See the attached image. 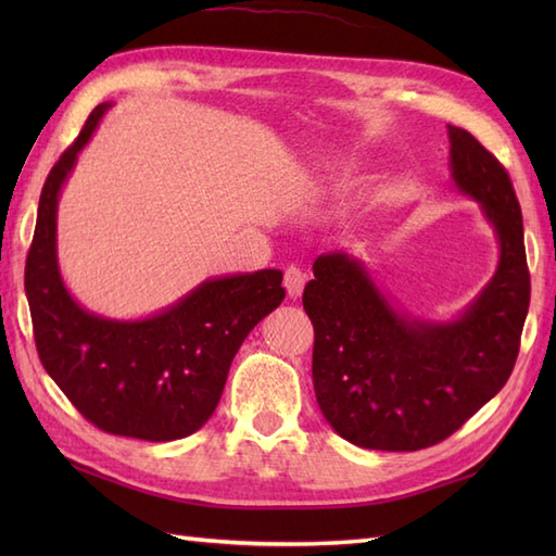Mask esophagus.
Segmentation results:
<instances>
[{
    "label": "esophagus",
    "instance_id": "34e87169",
    "mask_svg": "<svg viewBox=\"0 0 556 556\" xmlns=\"http://www.w3.org/2000/svg\"><path fill=\"white\" fill-rule=\"evenodd\" d=\"M285 287H287V293L291 299H299L303 293V287H305V271L301 267H287L285 271Z\"/></svg>",
    "mask_w": 556,
    "mask_h": 556
}]
</instances>
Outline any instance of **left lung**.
<instances>
[{"label":"left lung","mask_w":556,"mask_h":556,"mask_svg":"<svg viewBox=\"0 0 556 556\" xmlns=\"http://www.w3.org/2000/svg\"><path fill=\"white\" fill-rule=\"evenodd\" d=\"M448 169L500 245L497 269L452 320L399 311L361 257H315L303 308L315 329L317 406L351 444L418 452L446 440L509 380L530 303L523 217L509 174L446 126Z\"/></svg>","instance_id":"obj_1"}]
</instances>
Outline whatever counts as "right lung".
I'll return each instance as SVG.
<instances>
[{
	"mask_svg": "<svg viewBox=\"0 0 556 556\" xmlns=\"http://www.w3.org/2000/svg\"><path fill=\"white\" fill-rule=\"evenodd\" d=\"M110 108L102 102L92 110L42 186L26 260L35 346L47 375L100 430L172 442L210 420L236 351L287 291L279 269L239 271L200 281L167 308L136 320L90 313L71 296L56 257L59 195Z\"/></svg>",
	"mask_w": 556,
	"mask_h": 556,
	"instance_id": "obj_1",
	"label": "right lung"
}]
</instances>
